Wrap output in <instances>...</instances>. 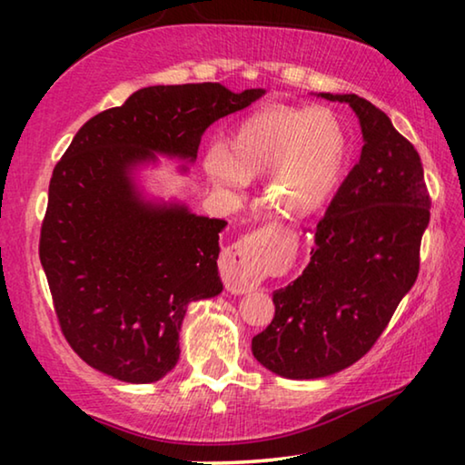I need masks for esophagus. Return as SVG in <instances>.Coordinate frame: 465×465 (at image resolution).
Returning a JSON list of instances; mask_svg holds the SVG:
<instances>
[{
  "label": "esophagus",
  "instance_id": "1",
  "mask_svg": "<svg viewBox=\"0 0 465 465\" xmlns=\"http://www.w3.org/2000/svg\"><path fill=\"white\" fill-rule=\"evenodd\" d=\"M261 264H262V243L256 240H242L232 243L223 250L219 269L225 281V287L232 293H250L261 282Z\"/></svg>",
  "mask_w": 465,
  "mask_h": 465
}]
</instances>
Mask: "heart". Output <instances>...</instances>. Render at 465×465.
<instances>
[{"label": "heart", "instance_id": "heart-1", "mask_svg": "<svg viewBox=\"0 0 465 465\" xmlns=\"http://www.w3.org/2000/svg\"><path fill=\"white\" fill-rule=\"evenodd\" d=\"M346 155V133L330 110L269 106L243 116L225 147L211 145L203 166L223 193L264 174L266 201L289 217H308L334 196Z\"/></svg>", "mask_w": 465, "mask_h": 465}]
</instances>
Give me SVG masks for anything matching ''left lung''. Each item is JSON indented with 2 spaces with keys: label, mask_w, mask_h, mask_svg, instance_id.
<instances>
[{
  "label": "left lung",
  "mask_w": 465,
  "mask_h": 465,
  "mask_svg": "<svg viewBox=\"0 0 465 465\" xmlns=\"http://www.w3.org/2000/svg\"><path fill=\"white\" fill-rule=\"evenodd\" d=\"M316 96L352 108L363 149L313 232L310 264L274 291V318L252 338L258 363L287 380L334 375L371 349L414 285L430 219L420 155L390 116L357 94Z\"/></svg>",
  "instance_id": "8db88e82"
}]
</instances>
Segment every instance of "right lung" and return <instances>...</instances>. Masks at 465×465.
<instances>
[{"mask_svg":"<svg viewBox=\"0 0 465 465\" xmlns=\"http://www.w3.org/2000/svg\"><path fill=\"white\" fill-rule=\"evenodd\" d=\"M264 96L222 84L147 85L75 133L53 170L41 264L63 334L113 380L153 383L176 367L188 305L223 291V219L145 188L160 157L194 163L203 133Z\"/></svg>","mask_w":465,"mask_h":465,"instance_id":"right-lung-1","label":"right lung"}]
</instances>
